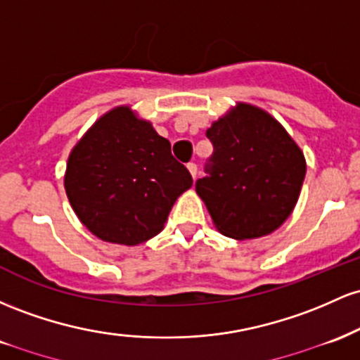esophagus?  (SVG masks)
I'll use <instances>...</instances> for the list:
<instances>
[{
    "instance_id": "34e87169",
    "label": "esophagus",
    "mask_w": 360,
    "mask_h": 360,
    "mask_svg": "<svg viewBox=\"0 0 360 360\" xmlns=\"http://www.w3.org/2000/svg\"><path fill=\"white\" fill-rule=\"evenodd\" d=\"M187 168H188V172H191V175L193 176V179H195V176H197V165L192 163V161H191V163L187 165Z\"/></svg>"
}]
</instances>
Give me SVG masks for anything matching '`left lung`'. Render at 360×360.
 I'll return each mask as SVG.
<instances>
[{"instance_id":"obj_1","label":"left lung","mask_w":360,"mask_h":360,"mask_svg":"<svg viewBox=\"0 0 360 360\" xmlns=\"http://www.w3.org/2000/svg\"><path fill=\"white\" fill-rule=\"evenodd\" d=\"M205 136L214 153L195 181L217 231L234 240L265 236L300 199L306 160L284 127L262 108L238 103Z\"/></svg>"}]
</instances>
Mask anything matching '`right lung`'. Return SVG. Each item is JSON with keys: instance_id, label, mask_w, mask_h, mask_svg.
Listing matches in <instances>:
<instances>
[{"instance_id": "1", "label": "right lung", "mask_w": 360, "mask_h": 360, "mask_svg": "<svg viewBox=\"0 0 360 360\" xmlns=\"http://www.w3.org/2000/svg\"><path fill=\"white\" fill-rule=\"evenodd\" d=\"M192 176L169 141L131 107L112 108L72 148L64 188L86 229L108 243L134 246L156 236Z\"/></svg>"}]
</instances>
